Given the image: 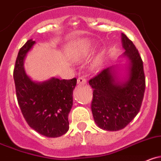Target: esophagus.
<instances>
[{
	"label": "esophagus",
	"mask_w": 161,
	"mask_h": 161,
	"mask_svg": "<svg viewBox=\"0 0 161 161\" xmlns=\"http://www.w3.org/2000/svg\"><path fill=\"white\" fill-rule=\"evenodd\" d=\"M77 84L80 85H85L87 84V80L84 77H79L77 79Z\"/></svg>",
	"instance_id": "esophagus-1"
}]
</instances>
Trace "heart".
<instances>
[{"mask_svg": "<svg viewBox=\"0 0 161 161\" xmlns=\"http://www.w3.org/2000/svg\"><path fill=\"white\" fill-rule=\"evenodd\" d=\"M87 56H88V53H86V52H82V53H80L79 59L80 60H83V59L85 58ZM100 63H101V58H96V60L92 63V65H91L92 68L93 69H96L99 68Z\"/></svg>", "mask_w": 161, "mask_h": 161, "instance_id": "1", "label": "heart"}]
</instances>
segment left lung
<instances>
[{"instance_id": "obj_1", "label": "left lung", "mask_w": 161, "mask_h": 161, "mask_svg": "<svg viewBox=\"0 0 161 161\" xmlns=\"http://www.w3.org/2000/svg\"><path fill=\"white\" fill-rule=\"evenodd\" d=\"M128 59L127 73L121 79L115 66L103 70L89 80L93 89L92 111L96 125L105 130L117 131L125 127L140 111L145 88V77L138 50L122 33Z\"/></svg>"}]
</instances>
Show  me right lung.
<instances>
[{
  "mask_svg": "<svg viewBox=\"0 0 161 161\" xmlns=\"http://www.w3.org/2000/svg\"><path fill=\"white\" fill-rule=\"evenodd\" d=\"M35 44L36 41L29 39L16 58L13 77L18 103L31 128L46 137H61L69 128L68 116L73 107L76 79L51 77L42 82L31 80L24 65L27 53Z\"/></svg>",
  "mask_w": 161,
  "mask_h": 161,
  "instance_id": "add662e5",
  "label": "right lung"
}]
</instances>
